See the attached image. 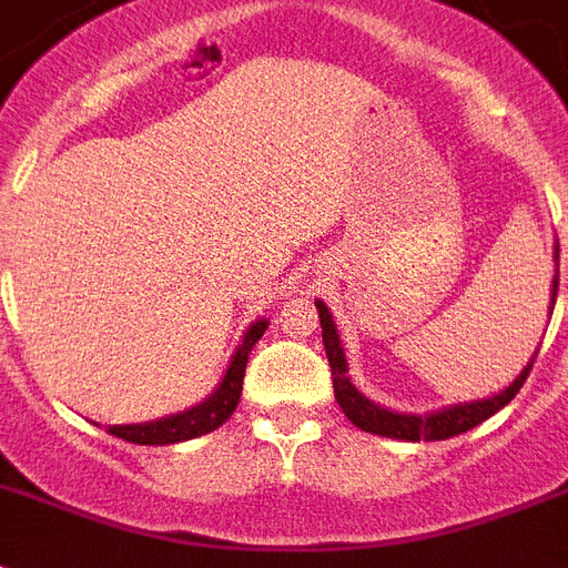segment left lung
Wrapping results in <instances>:
<instances>
[{
    "instance_id": "1",
    "label": "left lung",
    "mask_w": 568,
    "mask_h": 568,
    "mask_svg": "<svg viewBox=\"0 0 568 568\" xmlns=\"http://www.w3.org/2000/svg\"><path fill=\"white\" fill-rule=\"evenodd\" d=\"M555 283H551V308H555L557 300V274H560V244H555ZM317 315H321V329H324V349L326 358H329L332 367V388H335V399H338L341 412L347 414V419L353 426H358L362 432H371V435L394 437V440H446V437L464 435L469 428H476L478 423H484L487 417L505 408L516 396V390L523 388L528 373L534 367V358H537V349H534L531 362L525 364L523 373L510 382L508 388L499 390L496 396H487V399H476V403H460L449 405V408H440V412L432 414H399L388 412L382 405L371 403L367 396L358 394V388L349 382L347 376V356H344V347H341L338 329H335V321H332L329 308H326L324 300H317Z\"/></svg>"
}]
</instances>
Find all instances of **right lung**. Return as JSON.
I'll return each mask as SVG.
<instances>
[{
  "label": "right lung",
  "instance_id": "obj_1",
  "mask_svg": "<svg viewBox=\"0 0 568 568\" xmlns=\"http://www.w3.org/2000/svg\"><path fill=\"white\" fill-rule=\"evenodd\" d=\"M268 329V321L262 317L256 324L247 326L242 344L236 347L233 358L227 364L224 379L219 382V388L206 396L204 403L189 408V412L172 414V417L151 419V423H133V426H110L108 432L113 437H122L128 444L140 446H165V444H180V440H192V437L210 435L221 423H227L230 414L236 412L239 396H242V382H244V367H247V353L253 344L262 338V332Z\"/></svg>",
  "mask_w": 568,
  "mask_h": 568
}]
</instances>
